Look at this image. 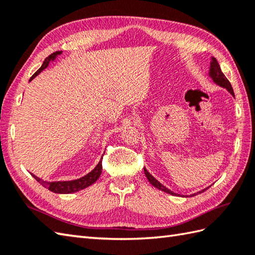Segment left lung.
<instances>
[{"mask_svg": "<svg viewBox=\"0 0 255 255\" xmlns=\"http://www.w3.org/2000/svg\"><path fill=\"white\" fill-rule=\"evenodd\" d=\"M209 77H210L211 79H213V81H214V82H215L216 84H218L219 86H221V88L228 90V91L230 92V94H231L232 96H235L234 90H232V86H231L230 82L228 81V79L226 78V75H225L223 72H221V69H220L219 63H218L217 60H216V58H214V57H211L210 70H209ZM143 170H144L145 176H147V178H148V181H149L151 184H152V185H153L154 187H156L158 189H161V191H163V192H165V193H167V194L175 195V196H176V195H178V194H176V193H173L172 191H170V189L166 188L164 185H162V184H161L158 180H155V178H154L152 175H151L147 170H145V167H143ZM206 189H207V188H205V189H203V191H200V192H198V193H195V194L191 195V196H195V195L203 193V192L206 191Z\"/></svg>", "mask_w": 255, "mask_h": 255, "instance_id": "8db88e82", "label": "left lung"}]
</instances>
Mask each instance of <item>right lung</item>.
Masks as SVG:
<instances>
[{
    "label": "right lung",
    "instance_id": "obj_1",
    "mask_svg": "<svg viewBox=\"0 0 255 255\" xmlns=\"http://www.w3.org/2000/svg\"><path fill=\"white\" fill-rule=\"evenodd\" d=\"M62 51H56L51 53V55L49 57H47L45 59L44 63H42V66L37 70V71L32 74V77L30 78L29 81H31L34 78H36L38 74H39L42 70L46 69L48 66H49L50 61H53L56 59V57L58 55H61ZM103 159V158H102ZM102 160L99 162V164H97L94 170H92L89 174H86L85 176L83 177H80L78 178V180H73V181H58V182H47V181H44L41 180V178L37 177L36 175L31 174L32 176L35 177V180L41 184L42 186L46 187L49 189V191L53 192V193H57V194H71V193H75L78 191H81V189H83L85 187H88L90 185H92V184L95 183L97 181V178L100 177L101 173H102Z\"/></svg>",
    "mask_w": 255,
    "mask_h": 255
}]
</instances>
